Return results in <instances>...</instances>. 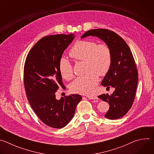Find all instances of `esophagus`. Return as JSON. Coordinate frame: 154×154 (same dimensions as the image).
Listing matches in <instances>:
<instances>
[{
	"instance_id": "esophagus-1",
	"label": "esophagus",
	"mask_w": 154,
	"mask_h": 154,
	"mask_svg": "<svg viewBox=\"0 0 154 154\" xmlns=\"http://www.w3.org/2000/svg\"><path fill=\"white\" fill-rule=\"evenodd\" d=\"M87 97L89 99H97V97L94 96H88Z\"/></svg>"
}]
</instances>
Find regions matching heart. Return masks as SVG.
<instances>
[{
  "instance_id": "heart-1",
  "label": "heart",
  "mask_w": 154,
  "mask_h": 154,
  "mask_svg": "<svg viewBox=\"0 0 154 154\" xmlns=\"http://www.w3.org/2000/svg\"><path fill=\"white\" fill-rule=\"evenodd\" d=\"M69 55L74 61H85L86 72H88L72 82L71 91L82 94H91L98 83V74L104 75L110 68L112 59L110 48L106 43L97 45L93 40H80L72 47ZM59 71L65 80H70L73 77L71 65L66 60L60 61Z\"/></svg>"
}]
</instances>
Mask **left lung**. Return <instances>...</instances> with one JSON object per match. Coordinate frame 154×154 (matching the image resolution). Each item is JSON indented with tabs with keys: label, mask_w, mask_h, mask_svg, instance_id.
Listing matches in <instances>:
<instances>
[{
	"label": "left lung",
	"mask_w": 154,
	"mask_h": 154,
	"mask_svg": "<svg viewBox=\"0 0 154 154\" xmlns=\"http://www.w3.org/2000/svg\"><path fill=\"white\" fill-rule=\"evenodd\" d=\"M97 36L105 42L112 51V64L101 85L115 88L111 95L103 94L98 97L109 105L105 116L109 119L123 117L133 105L137 91L138 74L137 65L127 44L115 32L98 29L86 32L81 38Z\"/></svg>",
	"instance_id": "1"
}]
</instances>
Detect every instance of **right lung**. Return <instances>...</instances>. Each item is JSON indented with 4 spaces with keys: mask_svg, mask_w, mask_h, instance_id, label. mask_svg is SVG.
<instances>
[{
    "mask_svg": "<svg viewBox=\"0 0 154 154\" xmlns=\"http://www.w3.org/2000/svg\"><path fill=\"white\" fill-rule=\"evenodd\" d=\"M74 36L72 33L43 37L31 49L24 64V83L28 101L39 119L52 128L66 125L82 99L79 94L60 100L55 98V92L64 86L59 63Z\"/></svg>",
    "mask_w": 154,
    "mask_h": 154,
    "instance_id": "1",
    "label": "right lung"
}]
</instances>
